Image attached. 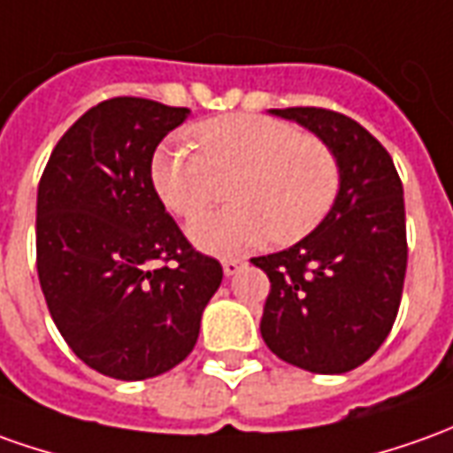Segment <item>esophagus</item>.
I'll return each instance as SVG.
<instances>
[{
  "label": "esophagus",
  "instance_id": "esophagus-1",
  "mask_svg": "<svg viewBox=\"0 0 453 453\" xmlns=\"http://www.w3.org/2000/svg\"><path fill=\"white\" fill-rule=\"evenodd\" d=\"M242 267H245V260H238V257H226V260H223V273H226L227 278L240 273Z\"/></svg>",
  "mask_w": 453,
  "mask_h": 453
}]
</instances>
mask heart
Masks as SVG:
<instances>
[{
	"label": "heart",
	"mask_w": 453,
	"mask_h": 453,
	"mask_svg": "<svg viewBox=\"0 0 453 453\" xmlns=\"http://www.w3.org/2000/svg\"><path fill=\"white\" fill-rule=\"evenodd\" d=\"M195 149L171 138L153 153L150 180L171 213L193 218L218 196L215 175H233L223 211L196 218L188 233L211 252H240L273 238L290 245L315 230L340 196L334 150L297 126L233 113L193 128Z\"/></svg>",
	"instance_id": "1"
}]
</instances>
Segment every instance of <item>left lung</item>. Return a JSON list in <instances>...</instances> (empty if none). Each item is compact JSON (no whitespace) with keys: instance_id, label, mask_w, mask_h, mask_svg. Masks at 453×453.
<instances>
[{"instance_id":"8db88e82","label":"left lung","mask_w":453,"mask_h":453,"mask_svg":"<svg viewBox=\"0 0 453 453\" xmlns=\"http://www.w3.org/2000/svg\"><path fill=\"white\" fill-rule=\"evenodd\" d=\"M273 113L310 128L334 150L342 186L307 238L252 257L270 278L260 332L295 367L342 374L380 349L399 312L407 275L404 190L392 156L349 116L317 106Z\"/></svg>"}]
</instances>
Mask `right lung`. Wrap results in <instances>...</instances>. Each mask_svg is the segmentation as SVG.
I'll use <instances>...</instances> for the list:
<instances>
[{
  "label": "right lung",
  "mask_w": 453,
  "mask_h": 453,
  "mask_svg": "<svg viewBox=\"0 0 453 453\" xmlns=\"http://www.w3.org/2000/svg\"><path fill=\"white\" fill-rule=\"evenodd\" d=\"M188 109L116 96L58 138L36 196V270L61 337L113 380L180 365L223 267L198 252L158 198L150 161Z\"/></svg>",
  "instance_id": "obj_1"
}]
</instances>
